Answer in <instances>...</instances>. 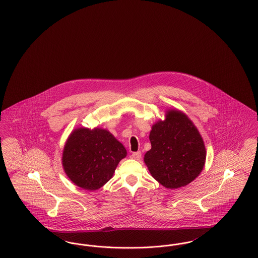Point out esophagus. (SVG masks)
<instances>
[{"label": "esophagus", "mask_w": 258, "mask_h": 258, "mask_svg": "<svg viewBox=\"0 0 258 258\" xmlns=\"http://www.w3.org/2000/svg\"><path fill=\"white\" fill-rule=\"evenodd\" d=\"M141 156H142V155H141V152L138 151V152L133 153V154L131 155V158L134 159V160H139L141 159Z\"/></svg>", "instance_id": "34e87169"}]
</instances>
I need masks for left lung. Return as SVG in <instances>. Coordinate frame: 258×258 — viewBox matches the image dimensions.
<instances>
[{"label": "left lung", "instance_id": "8db88e82", "mask_svg": "<svg viewBox=\"0 0 258 258\" xmlns=\"http://www.w3.org/2000/svg\"><path fill=\"white\" fill-rule=\"evenodd\" d=\"M165 119L152 125V148L144 156L151 175L166 188L191 183L203 170L206 149L192 121L178 109H168Z\"/></svg>", "mask_w": 258, "mask_h": 258}]
</instances>
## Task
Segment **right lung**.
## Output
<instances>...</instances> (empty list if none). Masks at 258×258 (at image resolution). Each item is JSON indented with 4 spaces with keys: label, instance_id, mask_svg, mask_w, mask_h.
I'll list each match as a JSON object with an SVG mask.
<instances>
[{
    "label": "right lung",
    "instance_id": "obj_1",
    "mask_svg": "<svg viewBox=\"0 0 258 258\" xmlns=\"http://www.w3.org/2000/svg\"><path fill=\"white\" fill-rule=\"evenodd\" d=\"M125 157V148L109 131L80 126L66 141L61 164L74 184L86 190H97L110 180Z\"/></svg>",
    "mask_w": 258,
    "mask_h": 258
}]
</instances>
